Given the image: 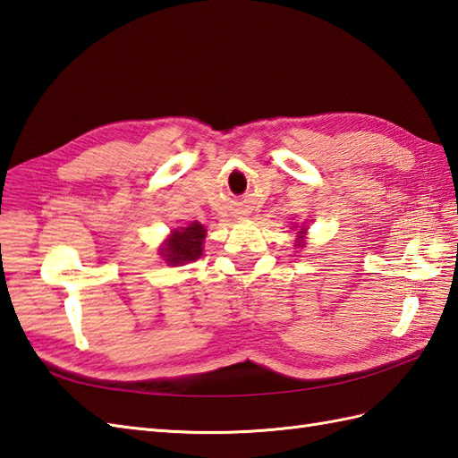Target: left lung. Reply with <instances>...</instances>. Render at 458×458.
Instances as JSON below:
<instances>
[{"mask_svg": "<svg viewBox=\"0 0 458 458\" xmlns=\"http://www.w3.org/2000/svg\"><path fill=\"white\" fill-rule=\"evenodd\" d=\"M305 233H307V229H305V227H301V229L297 231V244H303V241H305Z\"/></svg>", "mask_w": 458, "mask_h": 458, "instance_id": "obj_1", "label": "left lung"}]
</instances>
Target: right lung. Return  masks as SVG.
Returning <instances> with one entry per match:
<instances>
[{"label":"right lung","instance_id":"obj_1","mask_svg":"<svg viewBox=\"0 0 458 458\" xmlns=\"http://www.w3.org/2000/svg\"><path fill=\"white\" fill-rule=\"evenodd\" d=\"M206 229L202 223L192 221L188 227H178L171 237L163 242L159 254L169 266H182L186 262L198 260L204 250Z\"/></svg>","mask_w":458,"mask_h":458}]
</instances>
